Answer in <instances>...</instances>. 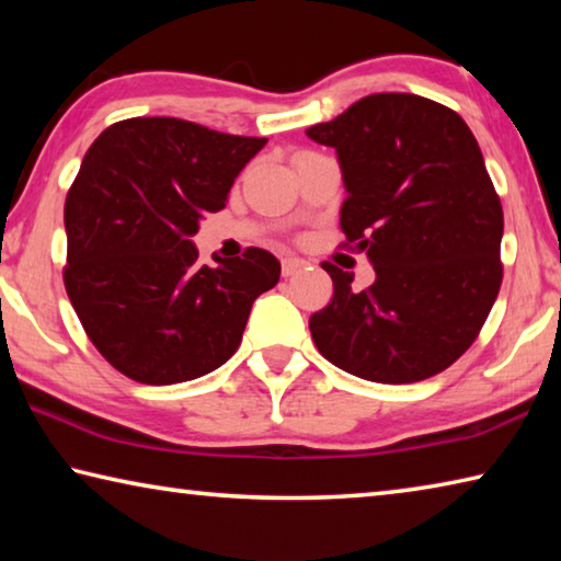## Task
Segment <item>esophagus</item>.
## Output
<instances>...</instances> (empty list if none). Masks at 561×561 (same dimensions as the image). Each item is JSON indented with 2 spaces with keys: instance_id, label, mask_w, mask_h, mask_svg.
<instances>
[{
  "instance_id": "obj_1",
  "label": "esophagus",
  "mask_w": 561,
  "mask_h": 561,
  "mask_svg": "<svg viewBox=\"0 0 561 561\" xmlns=\"http://www.w3.org/2000/svg\"><path fill=\"white\" fill-rule=\"evenodd\" d=\"M304 267H307V260H299V257H284L282 260L284 277H294V274H299Z\"/></svg>"
}]
</instances>
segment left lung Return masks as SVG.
<instances>
[{
	"instance_id": "obj_1",
	"label": "left lung",
	"mask_w": 561,
	"mask_h": 561,
	"mask_svg": "<svg viewBox=\"0 0 561 561\" xmlns=\"http://www.w3.org/2000/svg\"><path fill=\"white\" fill-rule=\"evenodd\" d=\"M336 148L344 247L366 252L376 282L324 262L334 297L311 314L321 356L376 383H415L478 339L502 284V205L458 113L415 93H371L307 128Z\"/></svg>"
}]
</instances>
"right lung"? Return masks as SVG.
I'll return each mask as SVG.
<instances>
[{"label": "right lung", "mask_w": 561, "mask_h": 561, "mask_svg": "<svg viewBox=\"0 0 561 561\" xmlns=\"http://www.w3.org/2000/svg\"><path fill=\"white\" fill-rule=\"evenodd\" d=\"M264 144L153 116L113 123L83 156L64 205V287L91 344L123 376L170 386L220 368L254 299L279 282L267 250L247 247L207 267L190 242Z\"/></svg>", "instance_id": "obj_1"}]
</instances>
